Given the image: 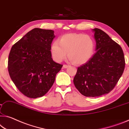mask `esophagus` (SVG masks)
<instances>
[{
  "label": "esophagus",
  "instance_id": "1",
  "mask_svg": "<svg viewBox=\"0 0 129 129\" xmlns=\"http://www.w3.org/2000/svg\"><path fill=\"white\" fill-rule=\"evenodd\" d=\"M69 66V65H67V64H63V68L66 69V68H67V67H68Z\"/></svg>",
  "mask_w": 129,
  "mask_h": 129
}]
</instances>
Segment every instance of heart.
<instances>
[{
  "label": "heart",
  "mask_w": 129,
  "mask_h": 129,
  "mask_svg": "<svg viewBox=\"0 0 129 129\" xmlns=\"http://www.w3.org/2000/svg\"><path fill=\"white\" fill-rule=\"evenodd\" d=\"M95 43L90 36L81 33H69L63 35L51 46L53 59L61 62L66 58L67 52L73 62L77 64L86 62L94 52Z\"/></svg>",
  "instance_id": "obj_1"
}]
</instances>
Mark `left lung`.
<instances>
[{
  "label": "left lung",
  "instance_id": "8db88e82",
  "mask_svg": "<svg viewBox=\"0 0 129 129\" xmlns=\"http://www.w3.org/2000/svg\"><path fill=\"white\" fill-rule=\"evenodd\" d=\"M96 51L86 63L78 67L74 84L86 97H99L110 93L116 86L125 67L121 47L100 29L95 28Z\"/></svg>",
  "mask_w": 129,
  "mask_h": 129
}]
</instances>
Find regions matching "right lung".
I'll use <instances>...</instances> for the list:
<instances>
[{
	"label": "right lung",
	"mask_w": 129,
	"mask_h": 129,
	"mask_svg": "<svg viewBox=\"0 0 129 129\" xmlns=\"http://www.w3.org/2000/svg\"><path fill=\"white\" fill-rule=\"evenodd\" d=\"M54 38L53 30L35 28L11 47L8 59L9 75L18 89L27 98L46 94L63 66L51 58Z\"/></svg>",
	"instance_id": "obj_1"
}]
</instances>
